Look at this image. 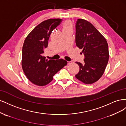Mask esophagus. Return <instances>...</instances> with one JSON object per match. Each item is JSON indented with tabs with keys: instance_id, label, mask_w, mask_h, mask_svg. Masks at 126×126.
<instances>
[{
	"instance_id": "esophagus-1",
	"label": "esophagus",
	"mask_w": 126,
	"mask_h": 126,
	"mask_svg": "<svg viewBox=\"0 0 126 126\" xmlns=\"http://www.w3.org/2000/svg\"><path fill=\"white\" fill-rule=\"evenodd\" d=\"M71 63H72V62H67V64H70Z\"/></svg>"
}]
</instances>
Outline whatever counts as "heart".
Wrapping results in <instances>:
<instances>
[{
	"instance_id": "1",
	"label": "heart",
	"mask_w": 126,
	"mask_h": 126,
	"mask_svg": "<svg viewBox=\"0 0 126 126\" xmlns=\"http://www.w3.org/2000/svg\"><path fill=\"white\" fill-rule=\"evenodd\" d=\"M72 22L70 20H66L65 21L63 22V31H66V30H72Z\"/></svg>"
}]
</instances>
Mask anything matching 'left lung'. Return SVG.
<instances>
[{
	"label": "left lung",
	"instance_id": "obj_1",
	"mask_svg": "<svg viewBox=\"0 0 126 126\" xmlns=\"http://www.w3.org/2000/svg\"><path fill=\"white\" fill-rule=\"evenodd\" d=\"M75 41L85 56L83 63L76 62L80 68L75 77L86 84L94 83L100 78L107 65V42L93 25L82 19L76 22Z\"/></svg>",
	"mask_w": 126,
	"mask_h": 126
}]
</instances>
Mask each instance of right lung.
<instances>
[{
    "instance_id": "obj_1",
    "label": "right lung",
    "mask_w": 126,
    "mask_h": 126,
    "mask_svg": "<svg viewBox=\"0 0 126 126\" xmlns=\"http://www.w3.org/2000/svg\"><path fill=\"white\" fill-rule=\"evenodd\" d=\"M62 19H49L37 25L26 38L22 49V68L27 78L33 84L45 86L54 76L66 66L63 59L48 60L43 56L49 37Z\"/></svg>"
}]
</instances>
